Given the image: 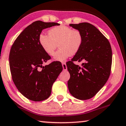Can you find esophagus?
I'll list each match as a JSON object with an SVG mask.
<instances>
[{
	"label": "esophagus",
	"mask_w": 126,
	"mask_h": 126,
	"mask_svg": "<svg viewBox=\"0 0 126 126\" xmlns=\"http://www.w3.org/2000/svg\"><path fill=\"white\" fill-rule=\"evenodd\" d=\"M62 65H63V70L66 71L67 69V66H66V63H62Z\"/></svg>",
	"instance_id": "esophagus-1"
}]
</instances>
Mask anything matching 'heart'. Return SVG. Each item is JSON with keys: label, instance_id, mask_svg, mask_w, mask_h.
I'll return each instance as SVG.
<instances>
[{"label": "heart", "instance_id": "heart-1", "mask_svg": "<svg viewBox=\"0 0 126 126\" xmlns=\"http://www.w3.org/2000/svg\"><path fill=\"white\" fill-rule=\"evenodd\" d=\"M48 34H40L39 43L43 50L49 55L53 54L59 44L60 49L53 55L55 61L63 62L71 55H75L83 44L82 33L66 26L55 27L49 30Z\"/></svg>", "mask_w": 126, "mask_h": 126}]
</instances>
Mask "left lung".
I'll use <instances>...</instances> for the list:
<instances>
[{
  "mask_svg": "<svg viewBox=\"0 0 126 126\" xmlns=\"http://www.w3.org/2000/svg\"><path fill=\"white\" fill-rule=\"evenodd\" d=\"M84 37L82 47L71 61L66 63L70 78L67 86L70 94L80 100L92 98L103 88L110 74L112 48L107 38L89 23L70 24ZM83 61L81 67L73 61Z\"/></svg>",
  "mask_w": 126,
  "mask_h": 126,
  "instance_id": "1",
  "label": "left lung"
}]
</instances>
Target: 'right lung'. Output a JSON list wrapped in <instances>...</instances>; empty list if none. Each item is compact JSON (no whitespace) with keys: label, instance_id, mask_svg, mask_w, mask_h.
I'll use <instances>...</instances> for the list:
<instances>
[{"label":"right lung","instance_id":"1","mask_svg":"<svg viewBox=\"0 0 126 126\" xmlns=\"http://www.w3.org/2000/svg\"><path fill=\"white\" fill-rule=\"evenodd\" d=\"M59 25L55 22H34L20 33L11 47L9 60L12 79L20 93L31 100L40 102L48 98L53 82L63 70L59 61L42 65L51 57L38 41L44 29Z\"/></svg>","mask_w":126,"mask_h":126}]
</instances>
